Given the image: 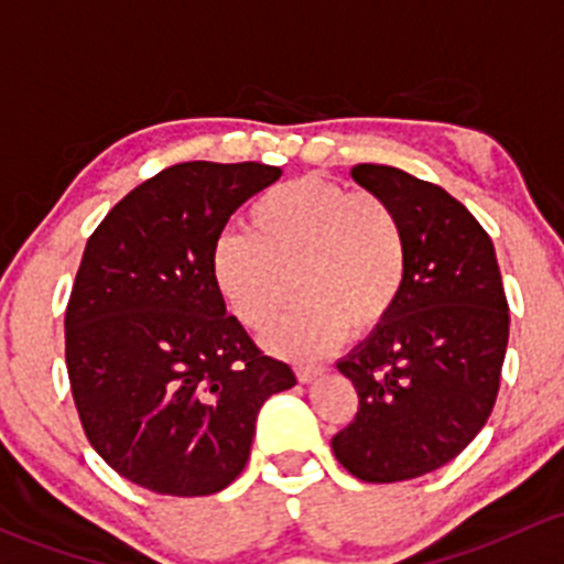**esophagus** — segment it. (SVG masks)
I'll use <instances>...</instances> for the list:
<instances>
[{"label":"esophagus","instance_id":"34e87169","mask_svg":"<svg viewBox=\"0 0 564 564\" xmlns=\"http://www.w3.org/2000/svg\"><path fill=\"white\" fill-rule=\"evenodd\" d=\"M321 375H323V367H310V364H299V367H295V377H299V382H312Z\"/></svg>","mask_w":564,"mask_h":564}]
</instances>
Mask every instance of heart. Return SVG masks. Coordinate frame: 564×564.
I'll return each instance as SVG.
<instances>
[{
  "label": "heart",
  "instance_id": "1",
  "mask_svg": "<svg viewBox=\"0 0 564 564\" xmlns=\"http://www.w3.org/2000/svg\"><path fill=\"white\" fill-rule=\"evenodd\" d=\"M249 230L214 243L212 271L225 304L271 350L315 358L347 330L367 336L397 310L410 271L402 214L391 200L321 176L276 184L249 206Z\"/></svg>",
  "mask_w": 564,
  "mask_h": 564
}]
</instances>
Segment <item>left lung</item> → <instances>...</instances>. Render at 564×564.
<instances>
[{
    "mask_svg": "<svg viewBox=\"0 0 564 564\" xmlns=\"http://www.w3.org/2000/svg\"><path fill=\"white\" fill-rule=\"evenodd\" d=\"M350 173L402 214L410 271L393 315L336 364L358 412L330 448L356 478L397 484L448 464L489 421L508 299L495 243L464 203L391 165L361 162Z\"/></svg>",
    "mask_w": 564,
    "mask_h": 564,
    "instance_id": "obj_1",
    "label": "left lung"
}]
</instances>
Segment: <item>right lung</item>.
I'll list each match as a JSON object with an SVG mask.
<instances>
[{
    "label": "right lung",
    "instance_id": "add662e5",
    "mask_svg": "<svg viewBox=\"0 0 564 564\" xmlns=\"http://www.w3.org/2000/svg\"><path fill=\"white\" fill-rule=\"evenodd\" d=\"M280 176L263 162H178L86 241L65 312L69 391L91 448L156 495L234 484L263 402L295 386L225 312L212 271L236 208Z\"/></svg>",
    "mask_w": 564,
    "mask_h": 564
}]
</instances>
